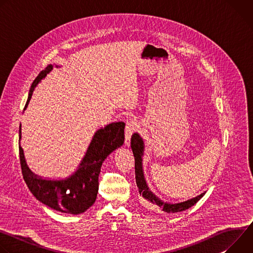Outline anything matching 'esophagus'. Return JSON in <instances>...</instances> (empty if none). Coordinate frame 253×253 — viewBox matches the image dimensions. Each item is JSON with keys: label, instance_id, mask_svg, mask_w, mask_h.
Wrapping results in <instances>:
<instances>
[{"label": "esophagus", "instance_id": "esophagus-1", "mask_svg": "<svg viewBox=\"0 0 253 253\" xmlns=\"http://www.w3.org/2000/svg\"><path fill=\"white\" fill-rule=\"evenodd\" d=\"M138 125L135 121H130L127 123L126 128H125V146L129 147L130 146V140L135 131H137Z\"/></svg>", "mask_w": 253, "mask_h": 253}]
</instances>
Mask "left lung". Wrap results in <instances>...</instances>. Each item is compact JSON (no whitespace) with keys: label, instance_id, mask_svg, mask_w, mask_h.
Returning <instances> with one entry per match:
<instances>
[{"label":"left lung","instance_id":"1","mask_svg":"<svg viewBox=\"0 0 253 253\" xmlns=\"http://www.w3.org/2000/svg\"><path fill=\"white\" fill-rule=\"evenodd\" d=\"M131 149L133 151L135 159V178L136 184L139 189L141 196V203L150 210H162L167 213L181 212L189 209L194 204H196L206 193V191L200 193L199 195L187 199L181 202H167L159 198L152 190H150L148 183L146 181L145 175L143 170V156L145 152V143L139 133L135 132L131 138Z\"/></svg>","mask_w":253,"mask_h":253}]
</instances>
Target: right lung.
I'll return each instance as SVG.
<instances>
[{
	"instance_id": "add662e5",
	"label": "right lung",
	"mask_w": 253,
	"mask_h": 253,
	"mask_svg": "<svg viewBox=\"0 0 253 253\" xmlns=\"http://www.w3.org/2000/svg\"><path fill=\"white\" fill-rule=\"evenodd\" d=\"M50 64L37 76L30 88L24 111L27 109L33 92L53 69ZM58 67V66H56ZM19 129V151L22 173L30 191L43 204L57 211L81 214L96 201L99 189V174L105 159L124 144V122H112L99 128L76 170L65 178H44L35 174L28 166L21 146L22 128Z\"/></svg>"
}]
</instances>
